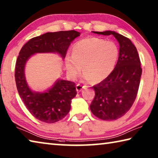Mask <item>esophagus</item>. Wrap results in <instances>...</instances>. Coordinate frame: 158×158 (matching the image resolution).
I'll return each instance as SVG.
<instances>
[{
  "instance_id": "obj_1",
  "label": "esophagus",
  "mask_w": 158,
  "mask_h": 158,
  "mask_svg": "<svg viewBox=\"0 0 158 158\" xmlns=\"http://www.w3.org/2000/svg\"><path fill=\"white\" fill-rule=\"evenodd\" d=\"M85 88H86V86H85V85H81V84H77V85H76V89H77V90L78 92L79 91H81L82 89H85Z\"/></svg>"
}]
</instances>
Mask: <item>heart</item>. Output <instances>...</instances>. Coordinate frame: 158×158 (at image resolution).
<instances>
[{"label": "heart", "mask_w": 158, "mask_h": 158, "mask_svg": "<svg viewBox=\"0 0 158 158\" xmlns=\"http://www.w3.org/2000/svg\"><path fill=\"white\" fill-rule=\"evenodd\" d=\"M118 55V48L114 42L97 37L81 40L73 45L71 56L65 58L67 73L71 79H75L82 66L85 79L100 81L113 71Z\"/></svg>", "instance_id": "b5f03b06"}]
</instances>
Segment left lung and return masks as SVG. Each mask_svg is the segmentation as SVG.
Instances as JSON below:
<instances>
[{
  "label": "left lung",
  "mask_w": 158,
  "mask_h": 158,
  "mask_svg": "<svg viewBox=\"0 0 158 158\" xmlns=\"http://www.w3.org/2000/svg\"><path fill=\"white\" fill-rule=\"evenodd\" d=\"M113 35L118 42L119 56L113 71L103 81L93 85L95 95L90 111L104 121L118 119L127 113L137 98L142 69L137 48L127 37L114 31L96 32Z\"/></svg>",
  "instance_id": "1"
}]
</instances>
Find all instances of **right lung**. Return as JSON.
<instances>
[{
  "instance_id": "right-lung-1",
  "label": "right lung",
  "mask_w": 158,
  "mask_h": 158,
  "mask_svg": "<svg viewBox=\"0 0 158 158\" xmlns=\"http://www.w3.org/2000/svg\"><path fill=\"white\" fill-rule=\"evenodd\" d=\"M79 34L73 30L47 33L31 39L20 50L15 66L17 89L26 108L39 121L53 123L69 113L72 99L77 95L75 83L58 80L46 93L33 92L24 76L26 61L35 53L57 52L64 58L69 45Z\"/></svg>"
}]
</instances>
